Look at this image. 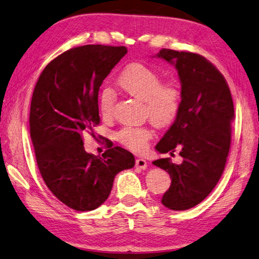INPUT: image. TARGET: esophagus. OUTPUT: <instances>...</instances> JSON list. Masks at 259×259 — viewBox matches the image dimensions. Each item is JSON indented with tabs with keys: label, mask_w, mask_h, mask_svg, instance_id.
Masks as SVG:
<instances>
[{
	"label": "esophagus",
	"mask_w": 259,
	"mask_h": 259,
	"mask_svg": "<svg viewBox=\"0 0 259 259\" xmlns=\"http://www.w3.org/2000/svg\"><path fill=\"white\" fill-rule=\"evenodd\" d=\"M136 166H137V168H139V169L144 170V169L147 168V162H146V160L140 159V157H139V159L136 160Z\"/></svg>",
	"instance_id": "34e87169"
}]
</instances>
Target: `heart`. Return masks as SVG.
<instances>
[{
  "mask_svg": "<svg viewBox=\"0 0 259 259\" xmlns=\"http://www.w3.org/2000/svg\"><path fill=\"white\" fill-rule=\"evenodd\" d=\"M125 94L145 104L146 115L155 124L164 126L171 123L181 107V90L174 81L162 82L159 73L143 64H131L117 78ZM115 106V94L106 88L99 97V111L104 119H111ZM153 137L148 125L124 126L116 135L119 142L133 151H143Z\"/></svg>",
  "mask_w": 259,
  "mask_h": 259,
  "instance_id": "heart-1",
  "label": "heart"
}]
</instances>
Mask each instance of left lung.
I'll list each match as a JSON object with an SVG mask.
<instances>
[{
    "label": "left lung",
    "instance_id": "obj_1",
    "mask_svg": "<svg viewBox=\"0 0 259 259\" xmlns=\"http://www.w3.org/2000/svg\"><path fill=\"white\" fill-rule=\"evenodd\" d=\"M156 57L175 65L182 83L176 120L155 146L160 153L179 150L183 162L153 161L171 185L161 202L171 210L195 207L210 194L224 171L231 146L234 106L223 74L198 54L162 49Z\"/></svg>",
    "mask_w": 259,
    "mask_h": 259
}]
</instances>
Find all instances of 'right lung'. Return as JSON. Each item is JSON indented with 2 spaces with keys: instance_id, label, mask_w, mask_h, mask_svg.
I'll return each mask as SVG.
<instances>
[{
  "instance_id": "add662e5",
  "label": "right lung",
  "mask_w": 259,
  "mask_h": 259,
  "mask_svg": "<svg viewBox=\"0 0 259 259\" xmlns=\"http://www.w3.org/2000/svg\"><path fill=\"white\" fill-rule=\"evenodd\" d=\"M126 51L102 45L73 48L47 65L34 88L29 133L38 170L52 194L77 211L103 204L116 175L135 165V156L120 146L102 156L83 146V135L100 122L99 88Z\"/></svg>"
}]
</instances>
